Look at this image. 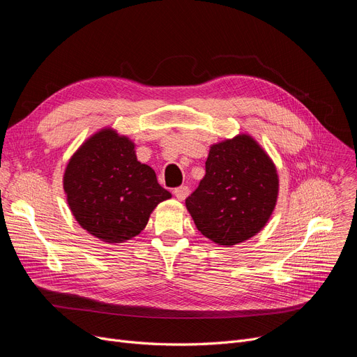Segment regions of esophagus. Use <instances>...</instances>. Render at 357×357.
I'll list each match as a JSON object with an SVG mask.
<instances>
[{
  "label": "esophagus",
  "instance_id": "obj_1",
  "mask_svg": "<svg viewBox=\"0 0 357 357\" xmlns=\"http://www.w3.org/2000/svg\"><path fill=\"white\" fill-rule=\"evenodd\" d=\"M174 195H175L179 201H183L186 197L190 195V188H188V186H178V188L174 190Z\"/></svg>",
  "mask_w": 357,
  "mask_h": 357
}]
</instances>
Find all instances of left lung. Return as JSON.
I'll use <instances>...</instances> for the list:
<instances>
[{"mask_svg": "<svg viewBox=\"0 0 357 357\" xmlns=\"http://www.w3.org/2000/svg\"><path fill=\"white\" fill-rule=\"evenodd\" d=\"M278 191L272 159L253 137L238 135L210 147L205 176L185 204L201 234L229 248L266 226Z\"/></svg>", "mask_w": 357, "mask_h": 357, "instance_id": "obj_1", "label": "left lung"}]
</instances>
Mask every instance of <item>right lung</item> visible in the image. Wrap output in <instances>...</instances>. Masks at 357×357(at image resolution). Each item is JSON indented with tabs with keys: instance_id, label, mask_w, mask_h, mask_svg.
Returning a JSON list of instances; mask_svg holds the SVG:
<instances>
[{
	"instance_id": "add662e5",
	"label": "right lung",
	"mask_w": 357,
	"mask_h": 357,
	"mask_svg": "<svg viewBox=\"0 0 357 357\" xmlns=\"http://www.w3.org/2000/svg\"><path fill=\"white\" fill-rule=\"evenodd\" d=\"M69 208L89 234L123 243L140 234L158 204L172 195L136 158L135 143L102 128L73 153L65 169Z\"/></svg>"
}]
</instances>
